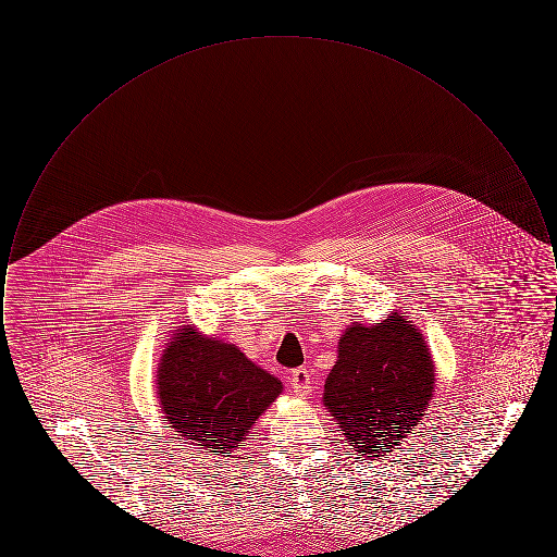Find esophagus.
I'll list each match as a JSON object with an SVG mask.
<instances>
[{"label": "esophagus", "instance_id": "obj_1", "mask_svg": "<svg viewBox=\"0 0 557 557\" xmlns=\"http://www.w3.org/2000/svg\"><path fill=\"white\" fill-rule=\"evenodd\" d=\"M290 384L292 391H294V395H296V397H309V393H311V384H313L311 371L305 370V368H298V370L292 371Z\"/></svg>", "mask_w": 557, "mask_h": 557}]
</instances>
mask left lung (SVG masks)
Returning <instances> with one entry per match:
<instances>
[{"label": "left lung", "mask_w": 557, "mask_h": 557, "mask_svg": "<svg viewBox=\"0 0 557 557\" xmlns=\"http://www.w3.org/2000/svg\"><path fill=\"white\" fill-rule=\"evenodd\" d=\"M436 368L422 330L393 311L375 325L355 321L323 384V407L348 447L373 459L395 449L424 420Z\"/></svg>", "instance_id": "left-lung-1"}]
</instances>
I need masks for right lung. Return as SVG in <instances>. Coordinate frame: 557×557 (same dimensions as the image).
Segmentation results:
<instances>
[{
    "label": "right lung",
    "instance_id": "obj_1",
    "mask_svg": "<svg viewBox=\"0 0 557 557\" xmlns=\"http://www.w3.org/2000/svg\"><path fill=\"white\" fill-rule=\"evenodd\" d=\"M284 384L238 346L180 325L157 368V397L171 428L207 455L232 457Z\"/></svg>",
    "mask_w": 557,
    "mask_h": 557
}]
</instances>
